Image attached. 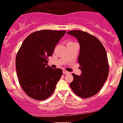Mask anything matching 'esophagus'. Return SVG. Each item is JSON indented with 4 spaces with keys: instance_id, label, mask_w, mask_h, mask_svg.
Wrapping results in <instances>:
<instances>
[{
    "instance_id": "obj_1",
    "label": "esophagus",
    "mask_w": 123,
    "mask_h": 123,
    "mask_svg": "<svg viewBox=\"0 0 123 123\" xmlns=\"http://www.w3.org/2000/svg\"><path fill=\"white\" fill-rule=\"evenodd\" d=\"M63 73L64 74H69L70 73L68 71H66V70H63Z\"/></svg>"
}]
</instances>
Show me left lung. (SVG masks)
Returning a JSON list of instances; mask_svg holds the SVG:
<instances>
[{
    "mask_svg": "<svg viewBox=\"0 0 123 123\" xmlns=\"http://www.w3.org/2000/svg\"><path fill=\"white\" fill-rule=\"evenodd\" d=\"M78 39L80 44L78 57L81 75L73 74L70 84L73 91L79 97L87 98L101 89L109 73L107 53L101 42L91 34L81 30L68 32Z\"/></svg>",
    "mask_w": 123,
    "mask_h": 123,
    "instance_id": "1",
    "label": "left lung"
}]
</instances>
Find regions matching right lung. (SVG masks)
Here are the masks:
<instances>
[{
  "label": "right lung",
  "instance_id": "add662e5",
  "mask_svg": "<svg viewBox=\"0 0 123 123\" xmlns=\"http://www.w3.org/2000/svg\"><path fill=\"white\" fill-rule=\"evenodd\" d=\"M66 31L42 30L25 39L18 51L16 67L19 84L27 96L43 101L50 97L62 75L61 68L47 66L48 57Z\"/></svg>",
  "mask_w": 123,
  "mask_h": 123
}]
</instances>
